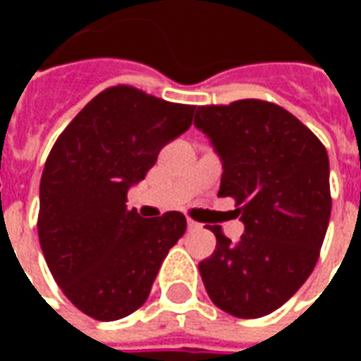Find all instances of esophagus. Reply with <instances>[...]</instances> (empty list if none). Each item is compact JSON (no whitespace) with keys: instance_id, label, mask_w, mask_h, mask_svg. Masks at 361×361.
<instances>
[{"instance_id":"34e87169","label":"esophagus","mask_w":361,"mask_h":361,"mask_svg":"<svg viewBox=\"0 0 361 361\" xmlns=\"http://www.w3.org/2000/svg\"><path fill=\"white\" fill-rule=\"evenodd\" d=\"M188 228L189 230H199V228H201V224H199V222H195V220H188Z\"/></svg>"}]
</instances>
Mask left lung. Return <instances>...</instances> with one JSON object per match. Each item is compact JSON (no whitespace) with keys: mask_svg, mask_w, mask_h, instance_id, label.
I'll return each mask as SVG.
<instances>
[{"mask_svg":"<svg viewBox=\"0 0 361 361\" xmlns=\"http://www.w3.org/2000/svg\"><path fill=\"white\" fill-rule=\"evenodd\" d=\"M201 129L222 160L219 197H234L245 232L199 263L212 303L240 319L269 315L313 271L331 219L329 157L290 111L265 100L199 106Z\"/></svg>","mask_w":361,"mask_h":361,"instance_id":"1","label":"left lung"}]
</instances>
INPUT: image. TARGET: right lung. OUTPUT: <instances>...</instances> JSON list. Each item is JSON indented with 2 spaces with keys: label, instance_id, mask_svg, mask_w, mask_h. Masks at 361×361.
Listing matches in <instances>:
<instances>
[{
  "label": "right lung",
  "instance_id": "add662e5",
  "mask_svg": "<svg viewBox=\"0 0 361 361\" xmlns=\"http://www.w3.org/2000/svg\"><path fill=\"white\" fill-rule=\"evenodd\" d=\"M193 111L118 85L94 96L51 147L40 180V247L58 286L89 317L116 321L139 310L185 232L181 212L141 219L126 203L162 147L191 127Z\"/></svg>",
  "mask_w": 361,
  "mask_h": 361
}]
</instances>
